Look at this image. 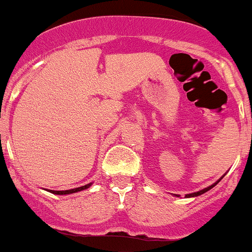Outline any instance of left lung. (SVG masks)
<instances>
[{"mask_svg":"<svg viewBox=\"0 0 252 252\" xmlns=\"http://www.w3.org/2000/svg\"><path fill=\"white\" fill-rule=\"evenodd\" d=\"M220 180H218V182H220ZM218 182H217V183H218ZM217 183H215V184H213V185H211V187H208V188H205V189L200 190V191H197V192H192V194H188V195H187V197H194V196H199V195H201V194H204V192L208 191V190H210L211 188H213V187H215V185L217 184Z\"/></svg>","mask_w":252,"mask_h":252,"instance_id":"1","label":"left lung"}]
</instances>
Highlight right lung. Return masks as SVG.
<instances>
[{"mask_svg": "<svg viewBox=\"0 0 252 252\" xmlns=\"http://www.w3.org/2000/svg\"><path fill=\"white\" fill-rule=\"evenodd\" d=\"M90 185H91V183H90V184L83 185V187H80V188H75V189H70V190H62V191H57V190H51V192H52V194H56V195L74 194V192H77V191H81V190H85V189H88V188L90 187Z\"/></svg>", "mask_w": 252, "mask_h": 252, "instance_id": "1", "label": "right lung"}]
</instances>
